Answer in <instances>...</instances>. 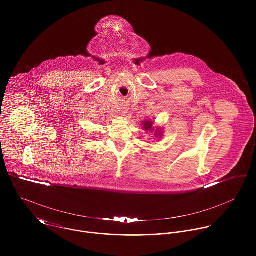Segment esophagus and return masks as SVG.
Masks as SVG:
<instances>
[{
	"mask_svg": "<svg viewBox=\"0 0 256 256\" xmlns=\"http://www.w3.org/2000/svg\"><path fill=\"white\" fill-rule=\"evenodd\" d=\"M124 113H125V112H124Z\"/></svg>",
	"mask_w": 256,
	"mask_h": 256,
	"instance_id": "esophagus-1",
	"label": "esophagus"
}]
</instances>
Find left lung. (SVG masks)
<instances>
[{
	"instance_id": "left-lung-1",
	"label": "left lung",
	"mask_w": 256,
	"mask_h": 256,
	"mask_svg": "<svg viewBox=\"0 0 256 256\" xmlns=\"http://www.w3.org/2000/svg\"><path fill=\"white\" fill-rule=\"evenodd\" d=\"M143 124H144V129L146 130V131H154V129H152V124H154V122L152 121H146V122H143ZM162 131H160L158 129H156V132H154V135H156V137H162V133H160Z\"/></svg>"
}]
</instances>
